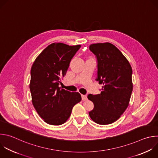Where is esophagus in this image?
<instances>
[{"label":"esophagus","mask_w":158,"mask_h":158,"mask_svg":"<svg viewBox=\"0 0 158 158\" xmlns=\"http://www.w3.org/2000/svg\"><path fill=\"white\" fill-rule=\"evenodd\" d=\"M81 97H82V100L83 101H85L87 100V97L86 95H81Z\"/></svg>","instance_id":"esophagus-1"}]
</instances>
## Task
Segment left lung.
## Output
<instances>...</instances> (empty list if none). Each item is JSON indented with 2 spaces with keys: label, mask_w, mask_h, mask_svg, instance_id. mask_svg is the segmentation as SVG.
<instances>
[{
  "label": "left lung",
  "mask_w": 158,
  "mask_h": 158,
  "mask_svg": "<svg viewBox=\"0 0 158 158\" xmlns=\"http://www.w3.org/2000/svg\"><path fill=\"white\" fill-rule=\"evenodd\" d=\"M90 50L97 59V77L103 86L100 94H89L94 105L89 112L90 118L99 125L117 121L127 109L133 90L132 68L122 52L110 43L91 44Z\"/></svg>",
  "instance_id": "8db88e82"
}]
</instances>
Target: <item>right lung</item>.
I'll return each instance as SVG.
<instances>
[{
    "label": "right lung",
    "instance_id": "1",
    "mask_svg": "<svg viewBox=\"0 0 158 158\" xmlns=\"http://www.w3.org/2000/svg\"><path fill=\"white\" fill-rule=\"evenodd\" d=\"M81 45L53 43L35 60L31 68L30 89L38 114L48 124L60 125L69 118L75 105L81 100L79 92L59 87L69 63Z\"/></svg>",
    "mask_w": 158,
    "mask_h": 158
}]
</instances>
